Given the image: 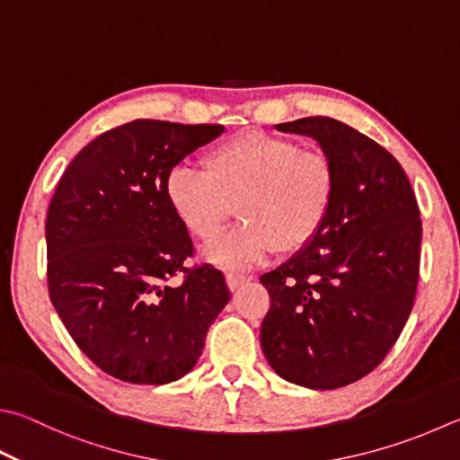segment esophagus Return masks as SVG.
I'll use <instances>...</instances> for the list:
<instances>
[{
  "instance_id": "obj_1",
  "label": "esophagus",
  "mask_w": 460,
  "mask_h": 460,
  "mask_svg": "<svg viewBox=\"0 0 460 460\" xmlns=\"http://www.w3.org/2000/svg\"><path fill=\"white\" fill-rule=\"evenodd\" d=\"M252 280V276H244V274H226V284H228V288L234 292V290H238L242 284H246V282H250Z\"/></svg>"
}]
</instances>
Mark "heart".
Instances as JSON below:
<instances>
[{
	"label": "heart",
	"instance_id": "heart-1",
	"mask_svg": "<svg viewBox=\"0 0 460 460\" xmlns=\"http://www.w3.org/2000/svg\"><path fill=\"white\" fill-rule=\"evenodd\" d=\"M202 172L172 170L166 198L200 242L218 238L238 210L246 224L206 252L222 268H248L274 250L300 252L323 232L336 200V170L324 152L256 129L208 150Z\"/></svg>",
	"mask_w": 460,
	"mask_h": 460
}]
</instances>
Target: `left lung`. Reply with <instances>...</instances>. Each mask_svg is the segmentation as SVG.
<instances>
[{"instance_id": "obj_1", "label": "left lung", "mask_w": 460, "mask_h": 460, "mask_svg": "<svg viewBox=\"0 0 460 460\" xmlns=\"http://www.w3.org/2000/svg\"><path fill=\"white\" fill-rule=\"evenodd\" d=\"M310 136L336 170V200L310 246L260 276L270 310L260 344L279 376L332 391L375 370L414 305L422 224L401 164L334 118L279 124Z\"/></svg>"}]
</instances>
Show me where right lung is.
<instances>
[{
  "label": "right lung",
  "mask_w": 460,
  "mask_h": 460,
  "mask_svg": "<svg viewBox=\"0 0 460 460\" xmlns=\"http://www.w3.org/2000/svg\"><path fill=\"white\" fill-rule=\"evenodd\" d=\"M222 132L134 119L92 140L58 181L46 218L49 298L74 342L110 376L181 378L228 305L220 270L186 268L194 244L166 198L172 168Z\"/></svg>",
  "instance_id": "obj_1"
}]
</instances>
